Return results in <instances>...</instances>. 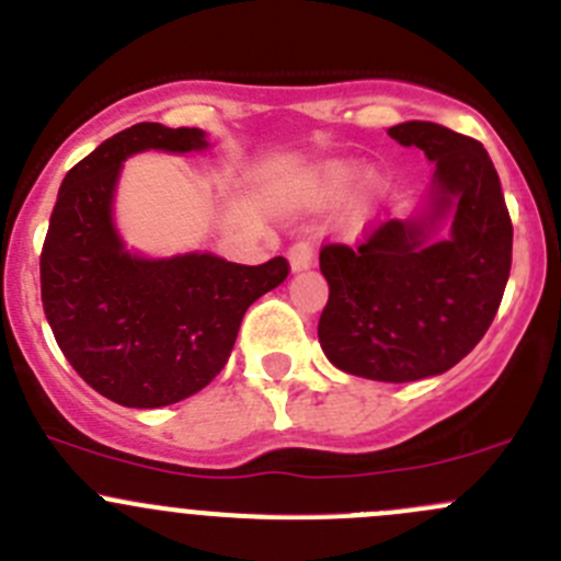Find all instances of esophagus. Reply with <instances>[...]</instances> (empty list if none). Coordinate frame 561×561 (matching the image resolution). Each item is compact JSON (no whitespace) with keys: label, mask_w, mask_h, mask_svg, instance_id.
Returning a JSON list of instances; mask_svg holds the SVG:
<instances>
[{"label":"esophagus","mask_w":561,"mask_h":561,"mask_svg":"<svg viewBox=\"0 0 561 561\" xmlns=\"http://www.w3.org/2000/svg\"><path fill=\"white\" fill-rule=\"evenodd\" d=\"M288 264H291V273L299 270H308L313 264V245L308 240H299L288 248Z\"/></svg>","instance_id":"obj_1"}]
</instances>
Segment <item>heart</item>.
<instances>
[{
	"instance_id": "heart-1",
	"label": "heart",
	"mask_w": 561,
	"mask_h": 561,
	"mask_svg": "<svg viewBox=\"0 0 561 561\" xmlns=\"http://www.w3.org/2000/svg\"><path fill=\"white\" fill-rule=\"evenodd\" d=\"M352 185H357V191L343 207L341 231L348 237H357L374 220L387 185H390L379 169L365 171L357 160H327L310 171L308 185H305V202L310 207H332L346 196Z\"/></svg>"
}]
</instances>
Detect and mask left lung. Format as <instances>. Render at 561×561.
<instances>
[{
  "instance_id": "1",
  "label": "left lung",
  "mask_w": 561,
  "mask_h": 561,
  "mask_svg": "<svg viewBox=\"0 0 561 561\" xmlns=\"http://www.w3.org/2000/svg\"><path fill=\"white\" fill-rule=\"evenodd\" d=\"M387 136L434 163L412 218L381 224L359 248L319 256L330 299L319 343L343 374L428 379L461 363L496 316L513 262V224L485 147L436 122H401Z\"/></svg>"
}]
</instances>
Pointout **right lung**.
I'll use <instances>...</instances> for the list:
<instances>
[{"label":"right lung","mask_w":561,"mask_h":561,"mask_svg":"<svg viewBox=\"0 0 561 561\" xmlns=\"http://www.w3.org/2000/svg\"><path fill=\"white\" fill-rule=\"evenodd\" d=\"M207 152L198 127L141 122L68 171L41 253L43 310L76 374L108 401L160 409L196 396L224 370L245 310L288 275L283 256L259 267L207 251L144 256L114 220L130 154Z\"/></svg>","instance_id":"right-lung-1"}]
</instances>
